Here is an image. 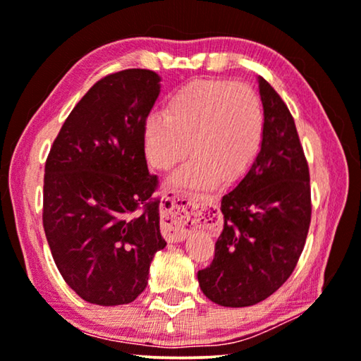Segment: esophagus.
Segmentation results:
<instances>
[{"mask_svg":"<svg viewBox=\"0 0 361 361\" xmlns=\"http://www.w3.org/2000/svg\"><path fill=\"white\" fill-rule=\"evenodd\" d=\"M211 199L171 192L162 204V233L169 241H183L195 228H201V212ZM209 203V206H211Z\"/></svg>","mask_w":361,"mask_h":361,"instance_id":"34e87169","label":"esophagus"}]
</instances>
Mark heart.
<instances>
[{
  "label": "heart",
  "instance_id": "heart-1",
  "mask_svg": "<svg viewBox=\"0 0 361 361\" xmlns=\"http://www.w3.org/2000/svg\"><path fill=\"white\" fill-rule=\"evenodd\" d=\"M266 111L250 85L225 79H195L180 85L164 111L149 113L142 125V147L149 164L170 171L190 154L173 185L211 190L220 181H238L261 152Z\"/></svg>",
  "mask_w": 361,
  "mask_h": 361
}]
</instances>
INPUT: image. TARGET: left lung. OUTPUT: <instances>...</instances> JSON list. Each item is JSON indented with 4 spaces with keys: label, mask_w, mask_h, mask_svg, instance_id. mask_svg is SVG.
Instances as JSON below:
<instances>
[{
    "label": "left lung",
    "mask_w": 361,
    "mask_h": 361,
    "mask_svg": "<svg viewBox=\"0 0 361 361\" xmlns=\"http://www.w3.org/2000/svg\"><path fill=\"white\" fill-rule=\"evenodd\" d=\"M266 133L255 165L222 197L224 230L199 287L220 306L241 308L266 300L292 276L311 222L310 170L290 110L257 78Z\"/></svg>",
    "instance_id": "1"
}]
</instances>
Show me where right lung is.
Listing matches in <instances>:
<instances>
[{
	"instance_id": "1",
	"label": "right lung",
	"mask_w": 361,
	"mask_h": 361,
	"mask_svg": "<svg viewBox=\"0 0 361 361\" xmlns=\"http://www.w3.org/2000/svg\"><path fill=\"white\" fill-rule=\"evenodd\" d=\"M159 74L125 69L89 89L45 164L43 228L58 271L80 298L126 305L144 292L159 250V180L149 173L142 125Z\"/></svg>"
}]
</instances>
